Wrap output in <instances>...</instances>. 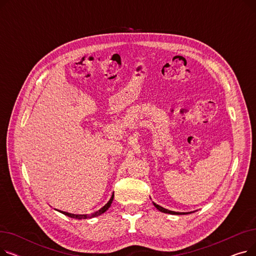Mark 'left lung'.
Wrapping results in <instances>:
<instances>
[{
	"mask_svg": "<svg viewBox=\"0 0 256 256\" xmlns=\"http://www.w3.org/2000/svg\"><path fill=\"white\" fill-rule=\"evenodd\" d=\"M154 204V206L160 210V212H166V214H191V212H173V210H167V208H162L160 206H158V204H154V202H152Z\"/></svg>",
	"mask_w": 256,
	"mask_h": 256,
	"instance_id": "left-lung-1",
	"label": "left lung"
}]
</instances>
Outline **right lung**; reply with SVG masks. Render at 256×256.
<instances>
[{"mask_svg":"<svg viewBox=\"0 0 256 256\" xmlns=\"http://www.w3.org/2000/svg\"><path fill=\"white\" fill-rule=\"evenodd\" d=\"M113 198H114V193L112 194L110 200L108 201V202H106L102 208H100L98 210L94 212H92V214H76L67 212H62V210H57L60 212H62L63 214H65V216H68V217H70V218H74V219H78V220H82V219H91V218L100 216V214H104L106 210H108V208H109L111 206V204H112Z\"/></svg>","mask_w":256,"mask_h":256,"instance_id":"add662e5","label":"right lung"}]
</instances>
